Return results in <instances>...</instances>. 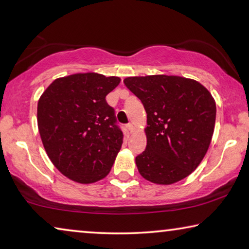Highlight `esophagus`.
I'll list each match as a JSON object with an SVG mask.
<instances>
[{
	"label": "esophagus",
	"mask_w": 249,
	"mask_h": 249,
	"mask_svg": "<svg viewBox=\"0 0 249 249\" xmlns=\"http://www.w3.org/2000/svg\"><path fill=\"white\" fill-rule=\"evenodd\" d=\"M126 128H127L128 132H131V133L134 131V126L132 123H128L127 125H126Z\"/></svg>",
	"instance_id": "34e87169"
}]
</instances>
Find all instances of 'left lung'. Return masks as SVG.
Wrapping results in <instances>:
<instances>
[{
  "label": "left lung",
  "instance_id": "8db88e82",
  "mask_svg": "<svg viewBox=\"0 0 249 249\" xmlns=\"http://www.w3.org/2000/svg\"><path fill=\"white\" fill-rule=\"evenodd\" d=\"M147 114V145L136 156L140 174L169 185L187 177L200 164L214 133L216 104L194 80L149 75L124 80Z\"/></svg>",
  "mask_w": 249,
  "mask_h": 249
}]
</instances>
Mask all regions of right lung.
Returning <instances> with one entry per match:
<instances>
[{
	"label": "right lung",
	"instance_id": "add662e5",
	"mask_svg": "<svg viewBox=\"0 0 249 249\" xmlns=\"http://www.w3.org/2000/svg\"><path fill=\"white\" fill-rule=\"evenodd\" d=\"M116 76L74 74L55 80L39 97L37 125L54 166L82 184L108 174L123 143V132L106 95Z\"/></svg>",
	"mask_w": 249,
	"mask_h": 249
}]
</instances>
